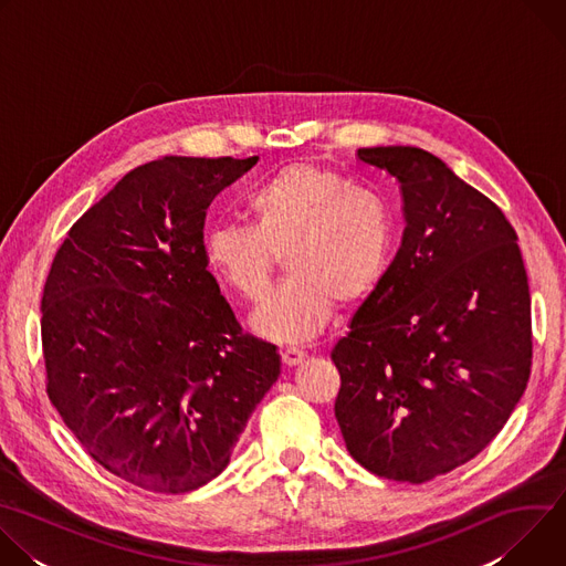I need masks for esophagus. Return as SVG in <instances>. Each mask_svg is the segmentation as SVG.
<instances>
[{
	"label": "esophagus",
	"mask_w": 566,
	"mask_h": 566,
	"mask_svg": "<svg viewBox=\"0 0 566 566\" xmlns=\"http://www.w3.org/2000/svg\"><path fill=\"white\" fill-rule=\"evenodd\" d=\"M280 356H282V363L286 367H295V365H300L304 360L306 354L302 349H297V347H284V349H280Z\"/></svg>",
	"instance_id": "34e87169"
}]
</instances>
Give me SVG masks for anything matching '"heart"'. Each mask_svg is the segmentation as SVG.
I'll list each match as a JSON object with an SVG mask.
<instances>
[{"mask_svg":"<svg viewBox=\"0 0 566 566\" xmlns=\"http://www.w3.org/2000/svg\"><path fill=\"white\" fill-rule=\"evenodd\" d=\"M251 226L217 223L203 234L212 275L247 302L266 293L286 253L289 282L253 315L275 343H304L329 322L338 300L356 304L385 280L396 251V214L385 197L340 172L308 164L277 170L247 201Z\"/></svg>","mask_w":566,"mask_h":566,"instance_id":"obj_1","label":"heart"}]
</instances>
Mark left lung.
Wrapping results in <instances>:
<instances>
[{
    "mask_svg": "<svg viewBox=\"0 0 566 566\" xmlns=\"http://www.w3.org/2000/svg\"><path fill=\"white\" fill-rule=\"evenodd\" d=\"M400 184V249L332 352L336 419L378 476L423 483L476 457L520 402L533 358L531 293L504 212L434 154L363 147Z\"/></svg>",
    "mask_w": 566,
    "mask_h": 566,
    "instance_id": "obj_1",
    "label": "left lung"
}]
</instances>
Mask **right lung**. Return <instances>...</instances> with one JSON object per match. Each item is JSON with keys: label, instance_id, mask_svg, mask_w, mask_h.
<instances>
[{"label": "right lung", "instance_id": "1", "mask_svg": "<svg viewBox=\"0 0 566 566\" xmlns=\"http://www.w3.org/2000/svg\"><path fill=\"white\" fill-rule=\"evenodd\" d=\"M258 164L164 156L80 217L42 293L46 394L94 461L151 493L197 491L230 461L280 376L203 258L212 199Z\"/></svg>", "mask_w": 566, "mask_h": 566}]
</instances>
